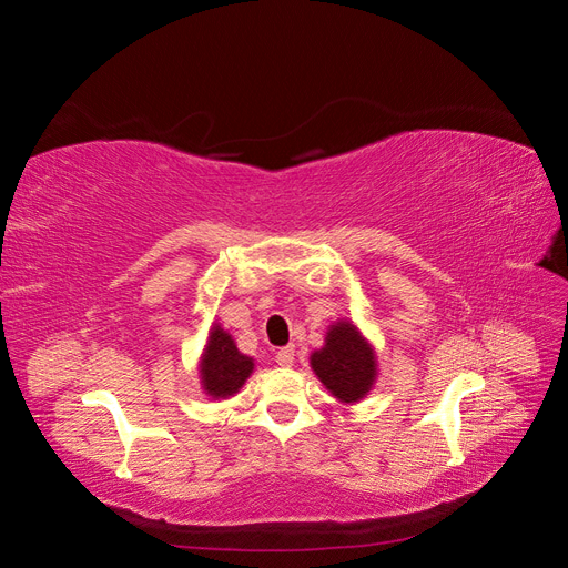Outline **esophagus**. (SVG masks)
Wrapping results in <instances>:
<instances>
[{
  "mask_svg": "<svg viewBox=\"0 0 568 568\" xmlns=\"http://www.w3.org/2000/svg\"><path fill=\"white\" fill-rule=\"evenodd\" d=\"M294 355H296V348H294V346L280 348V351H277V365H280V367H291V365H294Z\"/></svg>",
  "mask_w": 568,
  "mask_h": 568,
  "instance_id": "34e87169",
  "label": "esophagus"
}]
</instances>
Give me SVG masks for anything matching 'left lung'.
Returning a JSON list of instances; mask_svg holds the SVG:
<instances>
[{"label": "left lung", "mask_w": 568, "mask_h": 568, "mask_svg": "<svg viewBox=\"0 0 568 568\" xmlns=\"http://www.w3.org/2000/svg\"><path fill=\"white\" fill-rule=\"evenodd\" d=\"M311 365L341 403L363 400L376 379L374 351L351 322L332 324L324 348L311 355Z\"/></svg>", "instance_id": "left-lung-1"}]
</instances>
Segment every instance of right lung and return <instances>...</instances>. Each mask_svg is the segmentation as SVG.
<instances>
[{
    "mask_svg": "<svg viewBox=\"0 0 568 568\" xmlns=\"http://www.w3.org/2000/svg\"><path fill=\"white\" fill-rule=\"evenodd\" d=\"M201 384L211 398H227L234 395L253 372V357L239 353L232 336L213 326L209 343L201 357Z\"/></svg>",
    "mask_w": 568,
    "mask_h": 568,
    "instance_id": "obj_1",
    "label": "right lung"
}]
</instances>
